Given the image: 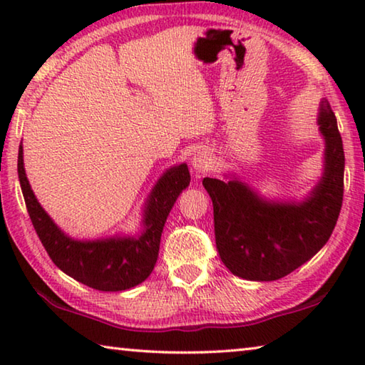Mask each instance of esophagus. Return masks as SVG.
Masks as SVG:
<instances>
[{
    "mask_svg": "<svg viewBox=\"0 0 365 365\" xmlns=\"http://www.w3.org/2000/svg\"><path fill=\"white\" fill-rule=\"evenodd\" d=\"M191 168L196 174H205V172L211 168V156L206 150H197L193 156H191Z\"/></svg>",
    "mask_w": 365,
    "mask_h": 365,
    "instance_id": "34e87169",
    "label": "esophagus"
}]
</instances>
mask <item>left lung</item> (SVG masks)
Masks as SVG:
<instances>
[{"mask_svg":"<svg viewBox=\"0 0 365 365\" xmlns=\"http://www.w3.org/2000/svg\"><path fill=\"white\" fill-rule=\"evenodd\" d=\"M317 125L324 138L322 175L302 200L265 197L235 172H225V180H202L214 206L219 256L240 279L279 280L329 242L343 202L344 153L327 100L320 101Z\"/></svg>","mask_w":365,"mask_h":365,"instance_id":"left-lung-1","label":"left lung"}]
</instances>
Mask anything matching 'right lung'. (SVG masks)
I'll use <instances>...</instances> for the list:
<instances>
[{
    "label": "right lung",
    "instance_id": "add662e5",
    "mask_svg": "<svg viewBox=\"0 0 365 365\" xmlns=\"http://www.w3.org/2000/svg\"><path fill=\"white\" fill-rule=\"evenodd\" d=\"M17 174L29 215L49 257L73 280L100 292H123L150 277L158 261L160 235L168 215L191 180L185 163L165 169L146 197L137 233L73 238L49 217L36 200L24 168L22 143Z\"/></svg>",
    "mask_w": 365,
    "mask_h": 365
}]
</instances>
